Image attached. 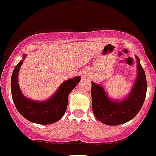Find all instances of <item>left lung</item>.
<instances>
[{
  "label": "left lung",
  "mask_w": 156,
  "mask_h": 156,
  "mask_svg": "<svg viewBox=\"0 0 156 156\" xmlns=\"http://www.w3.org/2000/svg\"><path fill=\"white\" fill-rule=\"evenodd\" d=\"M137 61V77L131 91L124 99H112L102 86L92 82V108L95 117L109 126L123 124L133 119L140 111L146 99L147 83L144 69Z\"/></svg>",
  "instance_id": "1"
}]
</instances>
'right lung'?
<instances>
[{
    "instance_id": "1",
    "label": "right lung",
    "mask_w": 156,
    "mask_h": 156,
    "mask_svg": "<svg viewBox=\"0 0 156 156\" xmlns=\"http://www.w3.org/2000/svg\"><path fill=\"white\" fill-rule=\"evenodd\" d=\"M26 57V54L23 55V60L15 66L11 76L10 88L14 105L20 115L30 122L41 125L54 123L64 115L69 93L79 83L81 77L77 76L64 81L47 100L37 101L30 99L23 96L18 83L19 70Z\"/></svg>"
}]
</instances>
